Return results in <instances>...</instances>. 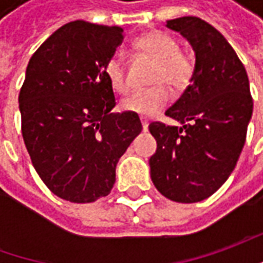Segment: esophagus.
I'll use <instances>...</instances> for the list:
<instances>
[{
	"mask_svg": "<svg viewBox=\"0 0 263 263\" xmlns=\"http://www.w3.org/2000/svg\"><path fill=\"white\" fill-rule=\"evenodd\" d=\"M140 121H142V127H143V132H147V127H149V121H147L145 117H140Z\"/></svg>",
	"mask_w": 263,
	"mask_h": 263,
	"instance_id": "1",
	"label": "esophagus"
}]
</instances>
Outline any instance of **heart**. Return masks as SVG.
<instances>
[{
  "instance_id": "b5f03b06",
  "label": "heart",
  "mask_w": 263,
  "mask_h": 263,
  "mask_svg": "<svg viewBox=\"0 0 263 263\" xmlns=\"http://www.w3.org/2000/svg\"><path fill=\"white\" fill-rule=\"evenodd\" d=\"M136 49L155 61L151 82L154 86L136 90L121 101V108L139 116H152L162 109L170 101V90H181L193 76V63L180 52L176 39L164 32H151L136 41ZM104 74L114 90L124 93L128 90L126 68L120 57H111L104 66Z\"/></svg>"
}]
</instances>
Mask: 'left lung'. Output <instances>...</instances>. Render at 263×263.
Masks as SVG:
<instances>
[{
	"mask_svg": "<svg viewBox=\"0 0 263 263\" xmlns=\"http://www.w3.org/2000/svg\"><path fill=\"white\" fill-rule=\"evenodd\" d=\"M165 26L193 48L195 68L190 86L165 111L181 127L149 126L158 145L149 159L151 178L170 200L195 203L214 195L233 173L253 101L245 66L214 26L192 15Z\"/></svg>",
	"mask_w": 263,
	"mask_h": 263,
	"instance_id": "1",
	"label": "left lung"
}]
</instances>
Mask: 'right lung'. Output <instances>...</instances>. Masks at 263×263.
Segmentation results:
<instances>
[{"instance_id": "add662e5", "label": "right lung", "mask_w": 263, "mask_h": 263, "mask_svg": "<svg viewBox=\"0 0 263 263\" xmlns=\"http://www.w3.org/2000/svg\"><path fill=\"white\" fill-rule=\"evenodd\" d=\"M123 44L118 26H61L37 48L18 95L22 133L36 173L58 197L90 203L116 183L118 159L142 132L137 114H112L105 63Z\"/></svg>"}]
</instances>
